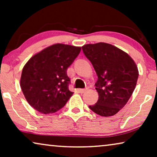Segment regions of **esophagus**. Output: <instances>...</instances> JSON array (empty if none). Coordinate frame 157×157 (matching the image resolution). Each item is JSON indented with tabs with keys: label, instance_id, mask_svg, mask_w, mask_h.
<instances>
[{
	"label": "esophagus",
	"instance_id": "34e87169",
	"mask_svg": "<svg viewBox=\"0 0 157 157\" xmlns=\"http://www.w3.org/2000/svg\"><path fill=\"white\" fill-rule=\"evenodd\" d=\"M86 90H87L86 89H78V91H79V92H80V93L83 94L84 92H86Z\"/></svg>",
	"mask_w": 157,
	"mask_h": 157
}]
</instances>
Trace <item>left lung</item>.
<instances>
[{
	"label": "left lung",
	"mask_w": 157,
	"mask_h": 157,
	"mask_svg": "<svg viewBox=\"0 0 157 157\" xmlns=\"http://www.w3.org/2000/svg\"><path fill=\"white\" fill-rule=\"evenodd\" d=\"M82 50L98 76L95 86L98 100L89 109L101 117L115 115L136 87L139 77L136 63L126 52L106 43L84 45Z\"/></svg>",
	"instance_id": "1"
}]
</instances>
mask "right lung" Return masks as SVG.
Masks as SVG:
<instances>
[{"label": "right lung", "mask_w": 157, "mask_h": 157, "mask_svg": "<svg viewBox=\"0 0 157 157\" xmlns=\"http://www.w3.org/2000/svg\"><path fill=\"white\" fill-rule=\"evenodd\" d=\"M81 47L56 44L36 53L23 68L21 87L28 103L42 113L56 112L74 94L68 89L67 69Z\"/></svg>", "instance_id": "right-lung-1"}]
</instances>
